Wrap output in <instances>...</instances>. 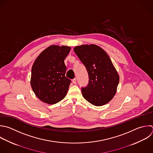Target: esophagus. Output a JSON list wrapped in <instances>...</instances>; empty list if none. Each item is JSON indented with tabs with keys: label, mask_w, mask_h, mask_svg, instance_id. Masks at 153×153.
<instances>
[{
	"label": "esophagus",
	"mask_w": 153,
	"mask_h": 153,
	"mask_svg": "<svg viewBox=\"0 0 153 153\" xmlns=\"http://www.w3.org/2000/svg\"><path fill=\"white\" fill-rule=\"evenodd\" d=\"M72 82H73V83H74V84H76V78L73 79H72Z\"/></svg>",
	"instance_id": "obj_1"
}]
</instances>
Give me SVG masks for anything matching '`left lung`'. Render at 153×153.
I'll list each match as a JSON object with an SVG mask.
<instances>
[{
  "label": "left lung",
  "mask_w": 153,
  "mask_h": 153,
  "mask_svg": "<svg viewBox=\"0 0 153 153\" xmlns=\"http://www.w3.org/2000/svg\"><path fill=\"white\" fill-rule=\"evenodd\" d=\"M74 50L88 75V85L81 87L82 96L94 106L108 103L115 94L119 83V75L109 57L94 44L78 46Z\"/></svg>",
  "instance_id": "left-lung-1"
}]
</instances>
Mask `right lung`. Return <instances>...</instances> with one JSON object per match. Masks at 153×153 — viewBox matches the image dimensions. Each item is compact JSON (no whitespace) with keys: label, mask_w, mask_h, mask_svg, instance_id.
I'll return each instance as SVG.
<instances>
[{"label":"right lung","mask_w":153,"mask_h":153,"mask_svg":"<svg viewBox=\"0 0 153 153\" xmlns=\"http://www.w3.org/2000/svg\"><path fill=\"white\" fill-rule=\"evenodd\" d=\"M70 51V47L51 45L35 60L30 84L41 101L53 105L66 96L71 80L65 76L66 66L64 60Z\"/></svg>","instance_id":"1"}]
</instances>
